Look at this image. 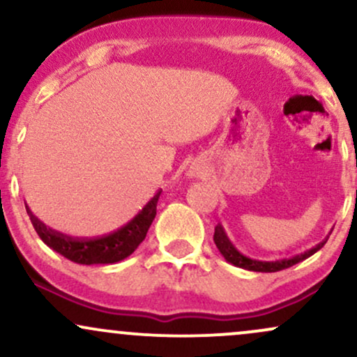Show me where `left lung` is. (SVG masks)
Segmentation results:
<instances>
[{"label":"left lung","mask_w":357,"mask_h":357,"mask_svg":"<svg viewBox=\"0 0 357 357\" xmlns=\"http://www.w3.org/2000/svg\"><path fill=\"white\" fill-rule=\"evenodd\" d=\"M213 240H215L216 247H218L220 253L227 258V261H230V264L235 265V267H240V268H245V270H252V272H278V270H284V268H289L292 267V265L298 264V261L305 260V258H309L310 255H314L317 250H321L324 245H326L327 238L321 241V243L317 245V247L307 250V252L301 253V255L294 257V258H289V260H278V261H260V260H252V258L241 255V253L236 250L235 247L231 245V241L228 240L227 233H225L223 227L221 225H216L215 227V236H213Z\"/></svg>","instance_id":"obj_1"}]
</instances>
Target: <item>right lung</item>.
<instances>
[{
	"mask_svg": "<svg viewBox=\"0 0 357 357\" xmlns=\"http://www.w3.org/2000/svg\"><path fill=\"white\" fill-rule=\"evenodd\" d=\"M159 190L141 211L134 216L129 223L121 227L119 230L109 233L104 236H96V238H84V236H68L63 233L52 230L47 225L42 223L30 208L26 213L30 215L31 225L35 231L38 233L40 238L45 245L52 250L59 252L68 260L82 265H97V264H116V261L124 260L139 247L142 240L146 238V233L149 230L155 216V206H158Z\"/></svg>",
	"mask_w": 357,
	"mask_h": 357,
	"instance_id": "obj_1",
	"label": "right lung"
}]
</instances>
